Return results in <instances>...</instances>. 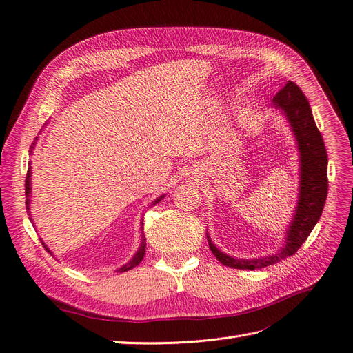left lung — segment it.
<instances>
[{
  "label": "left lung",
  "instance_id": "left-lung-1",
  "mask_svg": "<svg viewBox=\"0 0 353 353\" xmlns=\"http://www.w3.org/2000/svg\"><path fill=\"white\" fill-rule=\"evenodd\" d=\"M274 105L284 112L287 121L292 126L296 137L299 154H301V188H299V201L293 222L287 231L285 244L280 253L261 259H237L218 250L215 244L208 236L209 248L213 256L225 266L237 270H258L263 266L274 265L284 258L294 254L301 245L306 241L309 234L321 216L327 193V150L323 141V135L315 125L311 105L306 100L305 94L297 85L288 81L274 97Z\"/></svg>",
  "mask_w": 353,
  "mask_h": 353
}]
</instances>
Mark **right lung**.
<instances>
[{
  "label": "right lung",
  "mask_w": 353,
  "mask_h": 353,
  "mask_svg": "<svg viewBox=\"0 0 353 353\" xmlns=\"http://www.w3.org/2000/svg\"><path fill=\"white\" fill-rule=\"evenodd\" d=\"M25 193H26V197H29V194H30V168L28 169V174H26ZM163 197H165V196H160L157 200H154V205H156V203H159L160 200H162ZM26 210H28V215L30 216V212H29V199H26ZM29 219H32V218H29ZM42 244H44V243H42ZM44 248L47 249L46 244H44ZM47 250H48V249H47ZM48 252H50V250H48ZM144 253H145V236H144V232H143V222H141V245H140V249H138V252L135 253L134 258H132L130 262H128L126 265H123L119 271H121V272H125V271L132 270L134 266H137L138 263H140V262L143 261Z\"/></svg>",
  "instance_id": "obj_1"
}]
</instances>
